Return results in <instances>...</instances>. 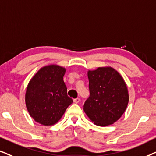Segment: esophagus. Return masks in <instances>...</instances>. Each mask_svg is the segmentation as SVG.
<instances>
[{"mask_svg":"<svg viewBox=\"0 0 156 156\" xmlns=\"http://www.w3.org/2000/svg\"><path fill=\"white\" fill-rule=\"evenodd\" d=\"M80 99L79 98H76L73 99V102L75 103H78L80 102Z\"/></svg>","mask_w":156,"mask_h":156,"instance_id":"1","label":"esophagus"}]
</instances>
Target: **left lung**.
Instances as JSON below:
<instances>
[{"label":"left lung","instance_id":"obj_1","mask_svg":"<svg viewBox=\"0 0 156 156\" xmlns=\"http://www.w3.org/2000/svg\"><path fill=\"white\" fill-rule=\"evenodd\" d=\"M90 96L83 110L94 124L111 125L119 119L127 108L129 95L123 78L111 67L88 72Z\"/></svg>","mask_w":156,"mask_h":156}]
</instances>
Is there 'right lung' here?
I'll return each mask as SVG.
<instances>
[{"mask_svg":"<svg viewBox=\"0 0 156 156\" xmlns=\"http://www.w3.org/2000/svg\"><path fill=\"white\" fill-rule=\"evenodd\" d=\"M66 69L59 66H45L30 80L26 104L33 119L43 126H52L61 119L73 103L63 81Z\"/></svg>","mask_w":156,"mask_h":156,"instance_id":"right-lung-1","label":"right lung"}]
</instances>
